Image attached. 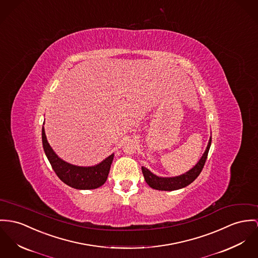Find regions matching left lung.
Wrapping results in <instances>:
<instances>
[{"instance_id":"obj_1","label":"left lung","mask_w":258,"mask_h":258,"mask_svg":"<svg viewBox=\"0 0 258 258\" xmlns=\"http://www.w3.org/2000/svg\"><path fill=\"white\" fill-rule=\"evenodd\" d=\"M211 140L212 139L210 138L207 148H206L204 154L202 155V157L199 160V163L188 172H186L180 176H178V177L162 178V177H158V176L154 175L145 167H141L145 181L147 182V184L150 187L157 189V190H176V189L185 187L186 185L191 183L196 178H198L199 174L201 173V171L204 167V164L206 162V159H207L209 148L211 145Z\"/></svg>"}]
</instances>
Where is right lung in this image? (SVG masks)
<instances>
[{
    "instance_id": "obj_1",
    "label": "right lung",
    "mask_w": 258,
    "mask_h": 258,
    "mask_svg": "<svg viewBox=\"0 0 258 258\" xmlns=\"http://www.w3.org/2000/svg\"><path fill=\"white\" fill-rule=\"evenodd\" d=\"M42 143L45 154L53 170L61 181L77 189H94L107 180L114 154L92 167H80L72 165L59 158L48 143L44 126L42 127Z\"/></svg>"
}]
</instances>
